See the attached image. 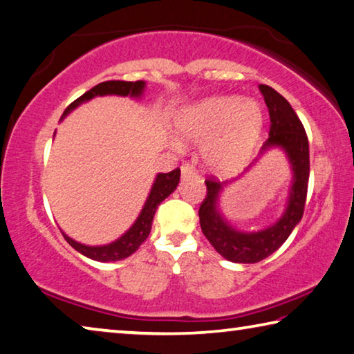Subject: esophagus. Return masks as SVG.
I'll use <instances>...</instances> for the list:
<instances>
[{
    "instance_id": "obj_1",
    "label": "esophagus",
    "mask_w": 354,
    "mask_h": 354,
    "mask_svg": "<svg viewBox=\"0 0 354 354\" xmlns=\"http://www.w3.org/2000/svg\"><path fill=\"white\" fill-rule=\"evenodd\" d=\"M182 177L187 178V177H197V171L194 165H183L182 166Z\"/></svg>"
}]
</instances>
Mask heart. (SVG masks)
I'll return each mask as SVG.
<instances>
[{
	"label": "heart",
	"instance_id": "obj_1",
	"mask_svg": "<svg viewBox=\"0 0 354 354\" xmlns=\"http://www.w3.org/2000/svg\"><path fill=\"white\" fill-rule=\"evenodd\" d=\"M264 126L257 101L214 96L185 109L177 121L183 138L203 145V158L222 176L239 172L249 163ZM176 146H180L176 141Z\"/></svg>",
	"mask_w": 354,
	"mask_h": 354
}]
</instances>
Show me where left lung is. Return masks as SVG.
<instances>
[{
  "label": "left lung",
  "instance_id": "left-lung-1",
  "mask_svg": "<svg viewBox=\"0 0 354 354\" xmlns=\"http://www.w3.org/2000/svg\"><path fill=\"white\" fill-rule=\"evenodd\" d=\"M269 109L270 132L261 147V153L280 147L288 155L294 178L289 189L286 209L274 225L259 232H239L224 219L219 212V194L225 183L213 177L205 180L207 196L199 208L201 227L216 252L228 261L252 264L268 258L289 238L303 218L309 180V142L299 116L280 93L269 85H259Z\"/></svg>",
  "mask_w": 354,
  "mask_h": 354
}]
</instances>
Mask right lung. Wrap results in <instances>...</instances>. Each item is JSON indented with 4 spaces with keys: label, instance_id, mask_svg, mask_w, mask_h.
<instances>
[{
    "label": "right lung",
    "instance_id": "obj_1",
    "mask_svg": "<svg viewBox=\"0 0 354 354\" xmlns=\"http://www.w3.org/2000/svg\"><path fill=\"white\" fill-rule=\"evenodd\" d=\"M145 86H146L145 80H136V82H126V80H107V82L97 84L96 86H93L91 90L84 93L82 96L77 97L76 101L68 105L66 110L64 111L62 120H64L68 113H71L74 109L79 107L80 104L90 101L93 97L107 96V95L140 97L142 95V91H145ZM178 180H180V169H178V167L166 174L160 172L158 176L155 177L151 193H149L145 207H142L140 216L133 222V225L130 227L121 238L113 241V243L105 244V245H85L71 239L70 236H66L64 232H62V234H64L66 243L70 244L74 250L82 253V255L86 258L95 259V261L109 263V261H120V259L127 258L138 250V247L145 243L146 238L149 236L155 212H157L160 203L163 202L171 193H174V189H176L178 185Z\"/></svg>",
    "mask_w": 354,
    "mask_h": 354
}]
</instances>
